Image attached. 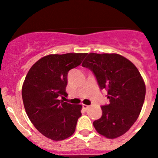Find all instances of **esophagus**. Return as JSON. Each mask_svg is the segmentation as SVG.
<instances>
[{"label": "esophagus", "instance_id": "esophagus-1", "mask_svg": "<svg viewBox=\"0 0 158 158\" xmlns=\"http://www.w3.org/2000/svg\"><path fill=\"white\" fill-rule=\"evenodd\" d=\"M89 108V106H87V105H82V109H83L84 111H87V109H88Z\"/></svg>", "mask_w": 158, "mask_h": 158}]
</instances>
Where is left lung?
<instances>
[{
	"label": "left lung",
	"instance_id": "8db88e82",
	"mask_svg": "<svg viewBox=\"0 0 158 158\" xmlns=\"http://www.w3.org/2000/svg\"><path fill=\"white\" fill-rule=\"evenodd\" d=\"M82 66L92 70L101 89L108 91L109 105L102 106V115L93 122L95 130L110 139L131 128L139 116L146 87L136 66L117 53H89Z\"/></svg>",
	"mask_w": 158,
	"mask_h": 158
}]
</instances>
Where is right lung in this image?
Segmentation results:
<instances>
[{
    "instance_id": "right-lung-1",
    "label": "right lung",
    "mask_w": 158,
    "mask_h": 158,
    "mask_svg": "<svg viewBox=\"0 0 158 158\" xmlns=\"http://www.w3.org/2000/svg\"><path fill=\"white\" fill-rule=\"evenodd\" d=\"M87 53L50 54L31 66L22 85L27 114L34 127L47 138L63 141L72 136L82 105L63 102L68 72L81 64Z\"/></svg>"
}]
</instances>
